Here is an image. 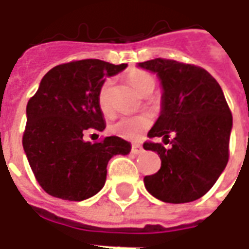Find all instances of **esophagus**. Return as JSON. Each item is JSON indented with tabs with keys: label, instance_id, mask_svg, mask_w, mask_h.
I'll return each instance as SVG.
<instances>
[{
	"label": "esophagus",
	"instance_id": "obj_1",
	"mask_svg": "<svg viewBox=\"0 0 249 249\" xmlns=\"http://www.w3.org/2000/svg\"><path fill=\"white\" fill-rule=\"evenodd\" d=\"M132 152L136 153V155H139V153L142 152V146H141L140 144H133V145H132Z\"/></svg>",
	"mask_w": 249,
	"mask_h": 249
}]
</instances>
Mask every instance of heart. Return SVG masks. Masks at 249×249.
Here are the masks:
<instances>
[{
	"label": "heart",
	"instance_id": "heart-1",
	"mask_svg": "<svg viewBox=\"0 0 249 249\" xmlns=\"http://www.w3.org/2000/svg\"><path fill=\"white\" fill-rule=\"evenodd\" d=\"M128 80L141 96H148L153 92L156 81L155 77L149 71L144 69H132L128 73ZM113 80L108 77L103 81L97 90V107L105 116L112 113V103H110V90H112ZM152 126V120L148 116H133V117H121L117 120L110 130L119 137L128 140H137L141 135Z\"/></svg>",
	"mask_w": 249,
	"mask_h": 249
}]
</instances>
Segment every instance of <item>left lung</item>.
<instances>
[{"label": "left lung", "mask_w": 249, "mask_h": 249, "mask_svg": "<svg viewBox=\"0 0 249 249\" xmlns=\"http://www.w3.org/2000/svg\"><path fill=\"white\" fill-rule=\"evenodd\" d=\"M140 68L157 73L162 85V109L144 149L157 152L161 167L145 176L148 192L161 201H195L213 187L230 159L232 113L219 82L208 71L184 62L155 58Z\"/></svg>", "instance_id": "8db88e82"}]
</instances>
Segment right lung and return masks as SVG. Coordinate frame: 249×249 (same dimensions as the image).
Segmentation results:
<instances>
[{
	"mask_svg": "<svg viewBox=\"0 0 249 249\" xmlns=\"http://www.w3.org/2000/svg\"><path fill=\"white\" fill-rule=\"evenodd\" d=\"M126 64L80 60L54 66L41 80L26 105L22 145L41 188L53 197L81 201L94 196L107 180L114 155H128L130 144L117 136L90 142L88 129H105L97 90L105 76Z\"/></svg>",
	"mask_w": 249,
	"mask_h": 249,
	"instance_id": "right-lung-1",
	"label": "right lung"
}]
</instances>
